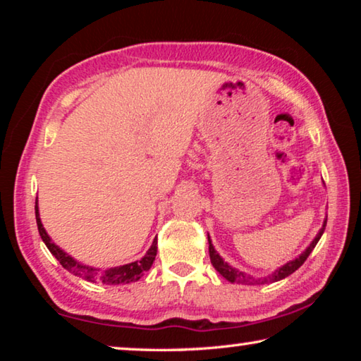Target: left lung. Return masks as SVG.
Instances as JSON below:
<instances>
[{"mask_svg":"<svg viewBox=\"0 0 361 361\" xmlns=\"http://www.w3.org/2000/svg\"><path fill=\"white\" fill-rule=\"evenodd\" d=\"M328 218V216H326ZM325 226H326V219H325V223H323V228L320 229V232L319 234H317V237L315 239L312 240V243H310V245L307 247V250H305V252L302 253V255H299V258H296V259H293V261H290V262H286L285 266H282L280 269H277L276 272L272 274V276H269V277H264V279H253V277H250V276H247V274H243V272H240V271H237V269H234V267H231L228 262H224V259L221 258V256H219L216 252H215V248H213V245H212V240H210V237H209V253H210V261H212V264H213V267L216 269V271L221 274V276L226 279V280H229V282H232V283H245V285H253V283H269V282H277V280H282V279H285V277H288V276H291L293 272L296 271V269H299L301 267L302 264H304V261L307 259V256L312 253V250L315 248V245H317V242L320 240V237H322V234H323V231H325Z\"/></svg>","mask_w":361,"mask_h":361,"instance_id":"left-lung-1","label":"left lung"}]
</instances>
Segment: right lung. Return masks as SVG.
I'll use <instances>...</instances> for the list:
<instances>
[{"label": "right lung", "instance_id": "obj_1", "mask_svg": "<svg viewBox=\"0 0 361 361\" xmlns=\"http://www.w3.org/2000/svg\"><path fill=\"white\" fill-rule=\"evenodd\" d=\"M35 213H36V224H38L39 235H41L42 242L46 243V247L49 248V252L56 256V258L60 261V264H62L66 269V271L73 272L75 276L85 279L87 282H102V283H106V285H119V283L135 282V280L142 277L146 271H149L152 262H154L156 253H157V240L156 239H154V242H152L151 248L148 250V252H146L143 258L140 261L130 262V264L111 267V269H106V271H97V269H94V267L79 264V262L73 259L70 255H66L63 250H60L56 245V243L51 240V237L47 235V232H46L44 228H42L41 219H39L38 202H36V205H35Z\"/></svg>", "mask_w": 361, "mask_h": 361}]
</instances>
